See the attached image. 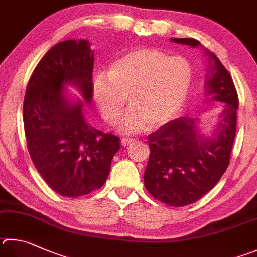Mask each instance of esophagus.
Wrapping results in <instances>:
<instances>
[{"label":"esophagus","instance_id":"obj_1","mask_svg":"<svg viewBox=\"0 0 257 257\" xmlns=\"http://www.w3.org/2000/svg\"><path fill=\"white\" fill-rule=\"evenodd\" d=\"M134 141H135V139H133V138H127V137H123L122 139H121V144H122L123 146H128V145L133 144V143H134Z\"/></svg>","mask_w":257,"mask_h":257}]
</instances>
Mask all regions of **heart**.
<instances>
[{
	"label": "heart",
	"instance_id": "b5f03b06",
	"mask_svg": "<svg viewBox=\"0 0 257 257\" xmlns=\"http://www.w3.org/2000/svg\"><path fill=\"white\" fill-rule=\"evenodd\" d=\"M189 59L155 48L128 51L110 65L108 75L97 74L93 97L104 120L118 121L122 133H139L169 122L180 112L193 82Z\"/></svg>",
	"mask_w": 257,
	"mask_h": 257
}]
</instances>
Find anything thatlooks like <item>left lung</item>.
<instances>
[{"instance_id":"8db88e82","label":"left lung","mask_w":257,"mask_h":257,"mask_svg":"<svg viewBox=\"0 0 257 257\" xmlns=\"http://www.w3.org/2000/svg\"><path fill=\"white\" fill-rule=\"evenodd\" d=\"M171 40L193 48L201 46L193 38ZM203 50L209 60L206 96L223 104L214 128L204 135L198 119L182 116L162 125L147 141L151 155L144 174L145 188L172 207L198 201L218 183L229 165L236 136L238 95L234 82L217 56Z\"/></svg>"}]
</instances>
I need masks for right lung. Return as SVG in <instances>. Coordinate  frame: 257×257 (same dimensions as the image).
I'll use <instances>...</instances> for the list:
<instances>
[{
    "mask_svg": "<svg viewBox=\"0 0 257 257\" xmlns=\"http://www.w3.org/2000/svg\"><path fill=\"white\" fill-rule=\"evenodd\" d=\"M94 50L85 39L56 44L37 65L23 102V124L30 157L56 193L67 198L87 194L104 184L120 138L93 128L84 105L93 97ZM66 85L80 91L73 100Z\"/></svg>",
    "mask_w": 257,
    "mask_h": 257,
    "instance_id": "1",
    "label": "right lung"
}]
</instances>
